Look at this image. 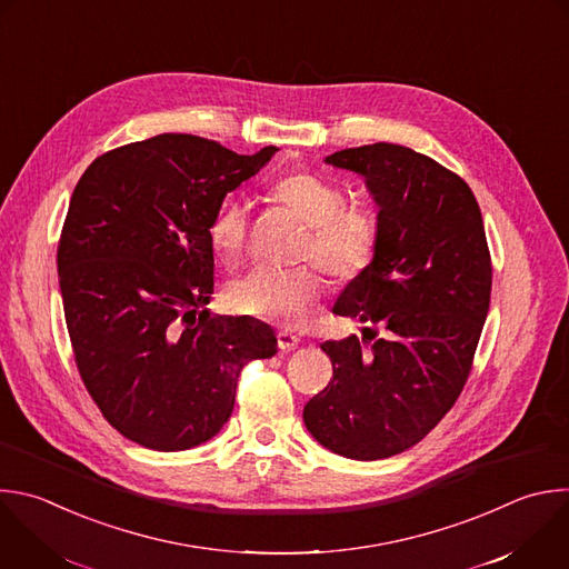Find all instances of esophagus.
Instances as JSON below:
<instances>
[{"label": "esophagus", "mask_w": 569, "mask_h": 569, "mask_svg": "<svg viewBox=\"0 0 569 569\" xmlns=\"http://www.w3.org/2000/svg\"><path fill=\"white\" fill-rule=\"evenodd\" d=\"M299 337L297 335H292V332H288V330H281V332H277V343H279V350L281 352H290V350H295L297 346H299Z\"/></svg>", "instance_id": "34e87169"}]
</instances>
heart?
Listing matches in <instances>:
<instances>
[{
    "instance_id": "b5f03b06",
    "label": "heart",
    "mask_w": 569,
    "mask_h": 569,
    "mask_svg": "<svg viewBox=\"0 0 569 569\" xmlns=\"http://www.w3.org/2000/svg\"><path fill=\"white\" fill-rule=\"evenodd\" d=\"M270 201L306 226L297 257L317 263L335 283L359 279L375 259L380 226L368 210L346 208L337 187L312 171H292L270 187ZM248 208L228 201L214 214L208 239L226 266L243 259L248 243ZM323 290V279L312 266L290 270L257 268L228 286V306L239 315L301 326Z\"/></svg>"
}]
</instances>
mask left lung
I'll list each match as a JSON object with an SVG mask.
<instances>
[{"label":"left lung","instance_id":"1","mask_svg":"<svg viewBox=\"0 0 569 569\" xmlns=\"http://www.w3.org/2000/svg\"><path fill=\"white\" fill-rule=\"evenodd\" d=\"M326 162L363 176L380 243L332 306L366 323L361 339L321 343L332 380L303 422L332 453L382 460L418 445L462 393L489 312L491 257L469 184L433 158L375 142Z\"/></svg>","mask_w":569,"mask_h":569}]
</instances>
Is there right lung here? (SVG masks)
Wrapping results in <instances>:
<instances>
[{
    "label": "right lung",
    "mask_w": 569,
    "mask_h": 569,
    "mask_svg": "<svg viewBox=\"0 0 569 569\" xmlns=\"http://www.w3.org/2000/svg\"><path fill=\"white\" fill-rule=\"evenodd\" d=\"M274 151L160 133L98 156L73 189L58 274L76 363L104 420L140 447L214 438L241 368L277 352L268 323L201 310L214 292L208 228Z\"/></svg>",
    "instance_id": "obj_1"
}]
</instances>
